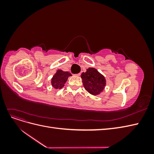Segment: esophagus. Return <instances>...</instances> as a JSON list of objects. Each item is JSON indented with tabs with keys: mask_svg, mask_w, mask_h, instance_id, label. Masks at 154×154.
I'll list each match as a JSON object with an SVG mask.
<instances>
[{
	"mask_svg": "<svg viewBox=\"0 0 154 154\" xmlns=\"http://www.w3.org/2000/svg\"><path fill=\"white\" fill-rule=\"evenodd\" d=\"M75 75L77 76H80L81 75V74H80V73H78V74H76Z\"/></svg>",
	"mask_w": 154,
	"mask_h": 154,
	"instance_id": "esophagus-1",
	"label": "esophagus"
}]
</instances>
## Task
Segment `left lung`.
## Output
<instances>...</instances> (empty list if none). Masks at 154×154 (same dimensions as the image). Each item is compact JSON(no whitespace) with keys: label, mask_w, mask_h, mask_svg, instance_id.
Returning <instances> with one entry per match:
<instances>
[{"label":"left lung","mask_w":154,"mask_h":154,"mask_svg":"<svg viewBox=\"0 0 154 154\" xmlns=\"http://www.w3.org/2000/svg\"><path fill=\"white\" fill-rule=\"evenodd\" d=\"M85 90L91 94L96 95L103 90L106 84L105 77L94 68H88L81 75Z\"/></svg>","instance_id":"obj_1"}]
</instances>
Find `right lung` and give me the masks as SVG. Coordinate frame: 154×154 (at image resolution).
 I'll return each mask as SVG.
<instances>
[{
	"instance_id": "add662e5",
	"label": "right lung",
	"mask_w": 154,
	"mask_h": 154,
	"mask_svg": "<svg viewBox=\"0 0 154 154\" xmlns=\"http://www.w3.org/2000/svg\"><path fill=\"white\" fill-rule=\"evenodd\" d=\"M71 76V74L69 72H65L62 70H58L57 73L53 76L51 83L54 88H61L67 80L69 76Z\"/></svg>"
}]
</instances>
